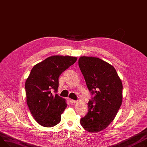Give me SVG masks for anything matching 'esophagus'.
Returning a JSON list of instances; mask_svg holds the SVG:
<instances>
[{
  "instance_id": "1",
  "label": "esophagus",
  "mask_w": 147,
  "mask_h": 147,
  "mask_svg": "<svg viewBox=\"0 0 147 147\" xmlns=\"http://www.w3.org/2000/svg\"><path fill=\"white\" fill-rule=\"evenodd\" d=\"M69 102H70L71 103H76V100H72V99H69Z\"/></svg>"
}]
</instances>
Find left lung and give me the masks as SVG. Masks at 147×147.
Masks as SVG:
<instances>
[{"mask_svg":"<svg viewBox=\"0 0 147 147\" xmlns=\"http://www.w3.org/2000/svg\"><path fill=\"white\" fill-rule=\"evenodd\" d=\"M78 63L88 89L94 95L81 124L89 132H100L115 119L122 104V82L114 67L98 58L81 57Z\"/></svg>","mask_w":147,"mask_h":147,"instance_id":"8db88e82","label":"left lung"}]
</instances>
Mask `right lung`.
Returning <instances> with one entry per match:
<instances>
[{
    "label": "right lung",
    "instance_id": "obj_1",
    "mask_svg": "<svg viewBox=\"0 0 147 147\" xmlns=\"http://www.w3.org/2000/svg\"><path fill=\"white\" fill-rule=\"evenodd\" d=\"M76 57L55 55L36 64L25 82L26 102L31 115L40 125L51 127L60 122L67 107L57 93L60 74L73 65Z\"/></svg>",
    "mask_w": 147,
    "mask_h": 147
}]
</instances>
